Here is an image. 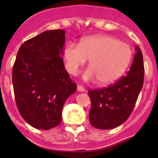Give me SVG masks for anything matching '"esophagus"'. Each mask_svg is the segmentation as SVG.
Masks as SVG:
<instances>
[{"label":"esophagus","mask_w":158,"mask_h":158,"mask_svg":"<svg viewBox=\"0 0 158 158\" xmlns=\"http://www.w3.org/2000/svg\"><path fill=\"white\" fill-rule=\"evenodd\" d=\"M77 90L79 92H85V89L83 86H81V85H78L77 86Z\"/></svg>","instance_id":"obj_1"}]
</instances>
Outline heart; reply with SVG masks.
Masks as SVG:
<instances>
[{
    "label": "heart",
    "mask_w": 158,
    "mask_h": 158,
    "mask_svg": "<svg viewBox=\"0 0 158 158\" xmlns=\"http://www.w3.org/2000/svg\"><path fill=\"white\" fill-rule=\"evenodd\" d=\"M134 52L129 44L110 35L88 36L82 38L79 45L67 43L64 49L65 68L72 75H76L80 67H89L84 72L83 79L109 85L117 81L132 61Z\"/></svg>",
    "instance_id": "obj_1"
}]
</instances>
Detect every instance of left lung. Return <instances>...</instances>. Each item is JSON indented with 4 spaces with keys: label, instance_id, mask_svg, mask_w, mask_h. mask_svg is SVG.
<instances>
[{
    "label": "left lung",
    "instance_id": "1",
    "mask_svg": "<svg viewBox=\"0 0 158 158\" xmlns=\"http://www.w3.org/2000/svg\"><path fill=\"white\" fill-rule=\"evenodd\" d=\"M136 54L130 70L108 88L89 90L91 110L89 121L94 127L110 130L125 122L130 115L143 84L144 67L142 52L135 46Z\"/></svg>",
    "mask_w": 158,
    "mask_h": 158
}]
</instances>
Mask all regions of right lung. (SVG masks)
Wrapping results in <instances>:
<instances>
[{
    "mask_svg": "<svg viewBox=\"0 0 158 158\" xmlns=\"http://www.w3.org/2000/svg\"><path fill=\"white\" fill-rule=\"evenodd\" d=\"M64 43L65 31H45L21 45L14 64L18 110L26 122L38 130L60 125L63 106L77 89L64 69Z\"/></svg>",
    "mask_w": 158,
    "mask_h": 158,
    "instance_id": "add662e5",
    "label": "right lung"
}]
</instances>
